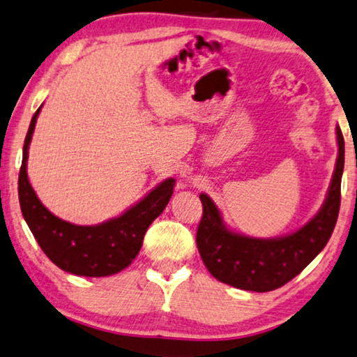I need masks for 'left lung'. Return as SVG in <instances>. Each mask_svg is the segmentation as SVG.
<instances>
[{
  "label": "left lung",
  "mask_w": 357,
  "mask_h": 357,
  "mask_svg": "<svg viewBox=\"0 0 357 357\" xmlns=\"http://www.w3.org/2000/svg\"><path fill=\"white\" fill-rule=\"evenodd\" d=\"M338 158L322 208L293 234L275 238H252L227 229L220 211L208 195L201 193L203 219L196 245L211 275L240 290L266 293L277 290L298 275L333 234L340 211V188L344 167V140L337 127Z\"/></svg>",
  "instance_id": "left-lung-1"
}]
</instances>
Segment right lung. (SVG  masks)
I'll return each instance as SVG.
<instances>
[{
  "instance_id": "1",
  "label": "right lung",
  "mask_w": 357,
  "mask_h": 357,
  "mask_svg": "<svg viewBox=\"0 0 357 357\" xmlns=\"http://www.w3.org/2000/svg\"><path fill=\"white\" fill-rule=\"evenodd\" d=\"M41 106L35 112L24 142L19 172L20 211L46 256L63 271L82 277H107L132 264L151 222L166 209L174 193V178H166L143 199L114 219L98 225L66 222L41 204L27 177L29 144Z\"/></svg>"
}]
</instances>
